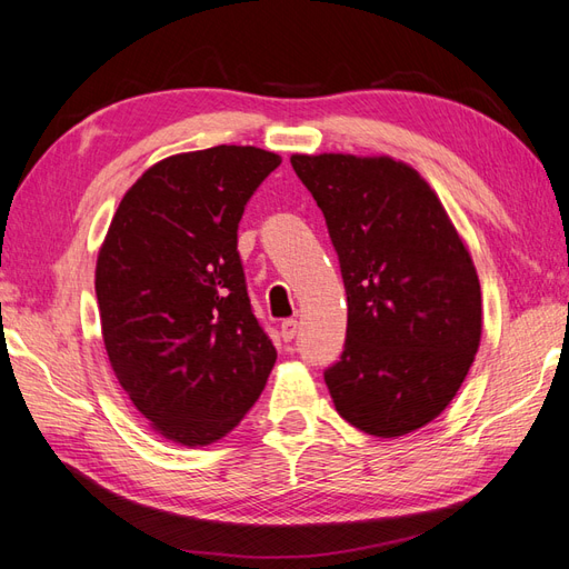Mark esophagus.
<instances>
[{
  "mask_svg": "<svg viewBox=\"0 0 569 569\" xmlns=\"http://www.w3.org/2000/svg\"><path fill=\"white\" fill-rule=\"evenodd\" d=\"M280 332H282V339H284V341H291V339H295V337L299 335V320H295V318L282 320Z\"/></svg>",
  "mask_w": 569,
  "mask_h": 569,
  "instance_id": "obj_1",
  "label": "esophagus"
}]
</instances>
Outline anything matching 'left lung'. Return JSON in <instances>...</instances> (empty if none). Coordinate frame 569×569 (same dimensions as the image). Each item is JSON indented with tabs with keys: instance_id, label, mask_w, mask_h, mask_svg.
I'll list each match as a JSON object with an SVG mask.
<instances>
[{
	"instance_id": "left-lung-1",
	"label": "left lung",
	"mask_w": 569,
	"mask_h": 569,
	"mask_svg": "<svg viewBox=\"0 0 569 569\" xmlns=\"http://www.w3.org/2000/svg\"><path fill=\"white\" fill-rule=\"evenodd\" d=\"M347 289V341L325 370L339 416L403 437L453 401L481 337L472 258L418 170L389 157L295 153Z\"/></svg>"
}]
</instances>
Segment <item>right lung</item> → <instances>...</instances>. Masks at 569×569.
Masks as SVG:
<instances>
[{
	"instance_id": "right-lung-1",
	"label": "right lung",
	"mask_w": 569,
	"mask_h": 569,
	"mask_svg": "<svg viewBox=\"0 0 569 569\" xmlns=\"http://www.w3.org/2000/svg\"><path fill=\"white\" fill-rule=\"evenodd\" d=\"M280 163L234 144L168 157L128 189L99 249L94 289L111 368L170 441L226 437L278 358L251 311L237 230Z\"/></svg>"
}]
</instances>
